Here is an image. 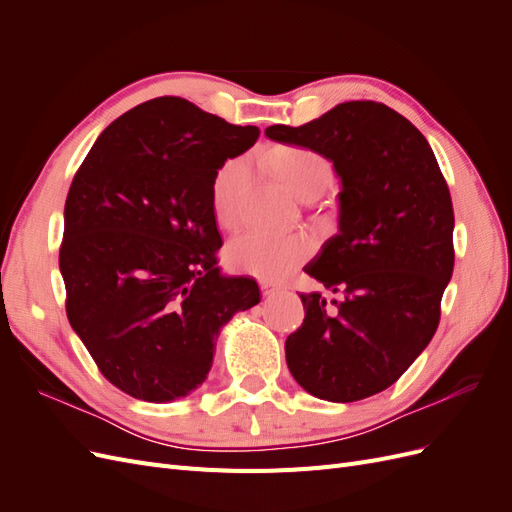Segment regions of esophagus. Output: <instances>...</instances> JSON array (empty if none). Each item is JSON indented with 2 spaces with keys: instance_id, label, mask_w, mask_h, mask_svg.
Masks as SVG:
<instances>
[{
  "instance_id": "esophagus-1",
  "label": "esophagus",
  "mask_w": 512,
  "mask_h": 512,
  "mask_svg": "<svg viewBox=\"0 0 512 512\" xmlns=\"http://www.w3.org/2000/svg\"><path fill=\"white\" fill-rule=\"evenodd\" d=\"M260 290H262V294H265V297H273V294H277L282 288H280V286H273V284H267V282H262V284H260Z\"/></svg>"
}]
</instances>
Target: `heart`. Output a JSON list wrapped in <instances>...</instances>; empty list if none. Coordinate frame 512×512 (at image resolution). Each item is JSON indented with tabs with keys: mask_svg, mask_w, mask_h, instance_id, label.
Wrapping results in <instances>:
<instances>
[{
	"mask_svg": "<svg viewBox=\"0 0 512 512\" xmlns=\"http://www.w3.org/2000/svg\"><path fill=\"white\" fill-rule=\"evenodd\" d=\"M269 166L288 188L305 198L320 194L331 183L333 168L320 153L305 147H277L269 153ZM247 181V162L232 158L224 162L211 181L213 215L222 226H235L239 220V198ZM314 243L303 232H269L245 230L226 247L228 265L239 271L260 277V280H280L288 271L301 265L312 254Z\"/></svg>",
	"mask_w": 512,
	"mask_h": 512,
	"instance_id": "obj_1",
	"label": "heart"
}]
</instances>
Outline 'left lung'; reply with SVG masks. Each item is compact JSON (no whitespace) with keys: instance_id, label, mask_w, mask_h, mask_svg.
<instances>
[{"instance_id":"left-lung-1","label":"left lung","mask_w":512,"mask_h":512,"mask_svg":"<svg viewBox=\"0 0 512 512\" xmlns=\"http://www.w3.org/2000/svg\"><path fill=\"white\" fill-rule=\"evenodd\" d=\"M267 138L327 158L342 192L337 235L305 267L324 288L301 294L305 320L286 339L292 378L318 399L350 404L389 389L440 322L451 282L455 215L427 138L393 108L337 104Z\"/></svg>"}]
</instances>
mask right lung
<instances>
[{
	"label": "right lung",
	"instance_id": "1",
	"mask_svg": "<svg viewBox=\"0 0 512 512\" xmlns=\"http://www.w3.org/2000/svg\"><path fill=\"white\" fill-rule=\"evenodd\" d=\"M260 136L188 100L156 98L108 126L74 175L59 271L74 333L117 389L151 404L207 380L215 342L260 303L220 271L211 181Z\"/></svg>",
	"mask_w": 512,
	"mask_h": 512
}]
</instances>
